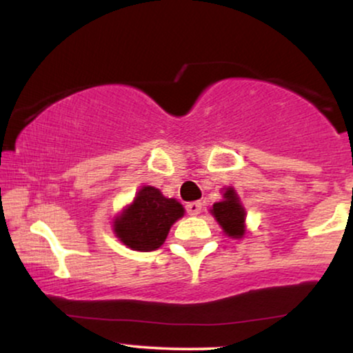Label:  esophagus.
<instances>
[{"label": "esophagus", "instance_id": "esophagus-1", "mask_svg": "<svg viewBox=\"0 0 353 353\" xmlns=\"http://www.w3.org/2000/svg\"><path fill=\"white\" fill-rule=\"evenodd\" d=\"M202 210V204L199 201H194V202H188L186 204V212L190 215H199Z\"/></svg>", "mask_w": 353, "mask_h": 353}]
</instances>
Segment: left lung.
<instances>
[{"label": "left lung", "mask_w": 353, "mask_h": 353, "mask_svg": "<svg viewBox=\"0 0 353 353\" xmlns=\"http://www.w3.org/2000/svg\"><path fill=\"white\" fill-rule=\"evenodd\" d=\"M210 214L215 216L219 225L230 238L241 239L245 233V210L241 205L239 197L233 188H226L223 201L215 202Z\"/></svg>", "instance_id": "8db88e82"}]
</instances>
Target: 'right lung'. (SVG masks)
I'll return each instance as SVG.
<instances>
[{"mask_svg":"<svg viewBox=\"0 0 353 353\" xmlns=\"http://www.w3.org/2000/svg\"><path fill=\"white\" fill-rule=\"evenodd\" d=\"M183 215L180 202L168 199L157 188L143 186L132 204L115 216L114 233L127 248L151 252L161 248L172 225Z\"/></svg>","mask_w":353,"mask_h":353,"instance_id":"1","label":"right lung"}]
</instances>
